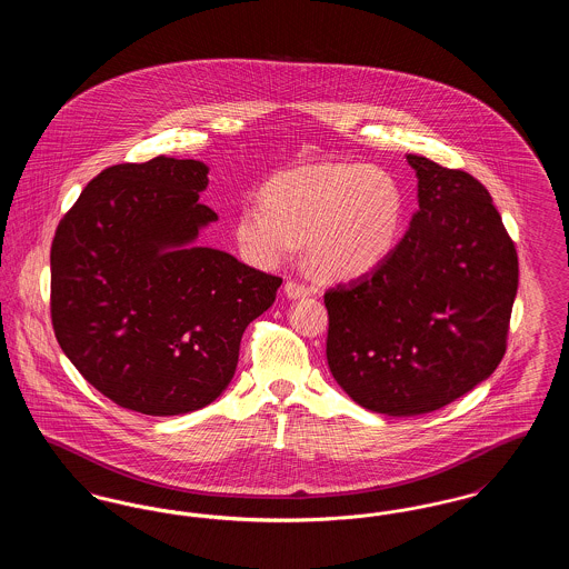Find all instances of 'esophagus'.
Wrapping results in <instances>:
<instances>
[{"mask_svg": "<svg viewBox=\"0 0 569 569\" xmlns=\"http://www.w3.org/2000/svg\"><path fill=\"white\" fill-rule=\"evenodd\" d=\"M283 292H286V297L288 298H305L311 297V288H307L305 283H298L295 279H288L286 281V286H283Z\"/></svg>", "mask_w": 569, "mask_h": 569, "instance_id": "obj_1", "label": "esophagus"}]
</instances>
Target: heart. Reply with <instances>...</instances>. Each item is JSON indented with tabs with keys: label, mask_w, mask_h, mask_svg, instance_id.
<instances>
[{
	"label": "heart",
	"mask_w": 569,
	"mask_h": 569,
	"mask_svg": "<svg viewBox=\"0 0 569 569\" xmlns=\"http://www.w3.org/2000/svg\"><path fill=\"white\" fill-rule=\"evenodd\" d=\"M234 216V237L258 264L288 258L305 241L313 271L356 279L376 271L399 243L407 198L399 179L373 163L300 166L274 174Z\"/></svg>",
	"instance_id": "heart-1"
}]
</instances>
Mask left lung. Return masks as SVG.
Listing matches in <instances>:
<instances>
[{
  "label": "left lung",
  "instance_id": "8db88e82",
  "mask_svg": "<svg viewBox=\"0 0 569 569\" xmlns=\"http://www.w3.org/2000/svg\"><path fill=\"white\" fill-rule=\"evenodd\" d=\"M418 211L376 271L325 295L326 358L358 406L420 416L490 378L506 353L518 256L487 188L407 156Z\"/></svg>",
  "mask_w": 569,
  "mask_h": 569
}]
</instances>
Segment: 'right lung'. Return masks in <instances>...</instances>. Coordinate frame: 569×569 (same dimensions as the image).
I'll return each mask as SVG.
<instances>
[{"label":"right lung","instance_id":"right-lung-1","mask_svg":"<svg viewBox=\"0 0 569 569\" xmlns=\"http://www.w3.org/2000/svg\"><path fill=\"white\" fill-rule=\"evenodd\" d=\"M209 166L153 158L102 170L51 247V318L70 362L112 403L179 416L234 378L241 337L281 277L198 247L216 211L198 202Z\"/></svg>","mask_w":569,"mask_h":569}]
</instances>
